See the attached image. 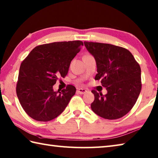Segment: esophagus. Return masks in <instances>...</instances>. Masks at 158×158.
Wrapping results in <instances>:
<instances>
[{
    "mask_svg": "<svg viewBox=\"0 0 158 158\" xmlns=\"http://www.w3.org/2000/svg\"><path fill=\"white\" fill-rule=\"evenodd\" d=\"M77 92H78V93H79L80 94H85V92H87V90L83 88H78L77 89Z\"/></svg>",
    "mask_w": 158,
    "mask_h": 158,
    "instance_id": "esophagus-1",
    "label": "esophagus"
}]
</instances>
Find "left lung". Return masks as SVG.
Segmentation results:
<instances>
[{"label": "left lung", "mask_w": 158, "mask_h": 158, "mask_svg": "<svg viewBox=\"0 0 158 158\" xmlns=\"http://www.w3.org/2000/svg\"><path fill=\"white\" fill-rule=\"evenodd\" d=\"M88 52L95 59L97 74L95 80L107 93L92 90L94 101L93 112L102 118L114 120L124 116L136 102L141 91V69L127 49L110 44L84 42Z\"/></svg>", "instance_id": "8db88e82"}]
</instances>
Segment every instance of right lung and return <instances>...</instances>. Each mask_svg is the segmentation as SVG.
Returning <instances> with one entry per match:
<instances>
[{"mask_svg":"<svg viewBox=\"0 0 158 158\" xmlns=\"http://www.w3.org/2000/svg\"><path fill=\"white\" fill-rule=\"evenodd\" d=\"M82 46L79 40L38 46L22 62L16 94L31 118L46 122L64 112L76 88L69 85L61 92H54L52 86L59 77L66 76L71 61Z\"/></svg>","mask_w":158,"mask_h":158,"instance_id":"1","label":"right lung"}]
</instances>
